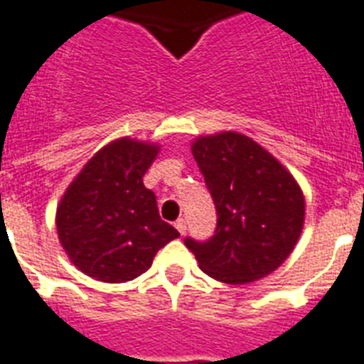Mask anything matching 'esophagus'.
<instances>
[{"label": "esophagus", "mask_w": 364, "mask_h": 364, "mask_svg": "<svg viewBox=\"0 0 364 364\" xmlns=\"http://www.w3.org/2000/svg\"><path fill=\"white\" fill-rule=\"evenodd\" d=\"M176 228L179 230V234H185L187 232V221H185V219H177Z\"/></svg>", "instance_id": "34e87169"}]
</instances>
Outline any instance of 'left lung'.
<instances>
[{
	"label": "left lung",
	"mask_w": 364,
	"mask_h": 364,
	"mask_svg": "<svg viewBox=\"0 0 364 364\" xmlns=\"http://www.w3.org/2000/svg\"><path fill=\"white\" fill-rule=\"evenodd\" d=\"M193 154L217 211L208 240L185 238L202 272L242 285L274 272L293 251L304 196L293 176L253 139L223 132L194 141Z\"/></svg>",
	"instance_id": "8db88e82"
}]
</instances>
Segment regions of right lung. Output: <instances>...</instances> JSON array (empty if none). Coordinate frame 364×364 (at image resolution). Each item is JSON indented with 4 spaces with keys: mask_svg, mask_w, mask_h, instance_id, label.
Segmentation results:
<instances>
[{
    "mask_svg": "<svg viewBox=\"0 0 364 364\" xmlns=\"http://www.w3.org/2000/svg\"><path fill=\"white\" fill-rule=\"evenodd\" d=\"M159 147L117 139L94 154L65 191L56 211L60 242L71 262L105 283L130 282L179 236L159 215L143 176Z\"/></svg>",
    "mask_w": 364,
    "mask_h": 364,
    "instance_id": "1",
    "label": "right lung"
}]
</instances>
